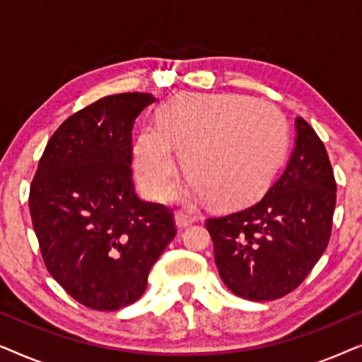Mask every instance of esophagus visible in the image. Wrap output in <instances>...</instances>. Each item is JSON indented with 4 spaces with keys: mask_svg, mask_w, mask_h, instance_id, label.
<instances>
[{
    "mask_svg": "<svg viewBox=\"0 0 362 362\" xmlns=\"http://www.w3.org/2000/svg\"><path fill=\"white\" fill-rule=\"evenodd\" d=\"M196 222V217L187 214V212H182V211H177L176 212V226L180 227V229H186V227L192 226Z\"/></svg>",
    "mask_w": 362,
    "mask_h": 362,
    "instance_id": "obj_1",
    "label": "esophagus"
}]
</instances>
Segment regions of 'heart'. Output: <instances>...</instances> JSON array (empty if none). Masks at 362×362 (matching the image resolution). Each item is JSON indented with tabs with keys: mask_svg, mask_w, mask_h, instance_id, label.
Here are the masks:
<instances>
[{
	"mask_svg": "<svg viewBox=\"0 0 362 362\" xmlns=\"http://www.w3.org/2000/svg\"><path fill=\"white\" fill-rule=\"evenodd\" d=\"M288 146L279 108L244 95H185L163 108L158 127L141 130L133 150L136 180L150 197L170 189L180 153L196 196L212 206L250 204L269 189Z\"/></svg>",
	"mask_w": 362,
	"mask_h": 362,
	"instance_id": "obj_1",
	"label": "heart"
}]
</instances>
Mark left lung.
I'll use <instances>...</instances> for the list:
<instances>
[{"instance_id": "obj_1", "label": "left lung", "mask_w": 362, "mask_h": 362, "mask_svg": "<svg viewBox=\"0 0 362 362\" xmlns=\"http://www.w3.org/2000/svg\"><path fill=\"white\" fill-rule=\"evenodd\" d=\"M336 181L316 132L296 118L285 170L254 206L206 221L227 288L252 301L276 300L303 281L328 247Z\"/></svg>"}]
</instances>
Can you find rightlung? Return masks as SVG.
Segmentation results:
<instances>
[{
	"label": "right lung",
	"mask_w": 362,
	"mask_h": 362,
	"mask_svg": "<svg viewBox=\"0 0 362 362\" xmlns=\"http://www.w3.org/2000/svg\"><path fill=\"white\" fill-rule=\"evenodd\" d=\"M151 93L103 97L67 118L47 141L29 189L42 260L78 303L115 311L145 293L176 224L170 207L133 185L132 130Z\"/></svg>",
	"instance_id": "1"
}]
</instances>
